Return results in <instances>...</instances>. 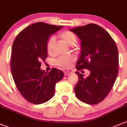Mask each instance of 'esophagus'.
I'll return each mask as SVG.
<instances>
[{
    "label": "esophagus",
    "instance_id": "34e87169",
    "mask_svg": "<svg viewBox=\"0 0 127 127\" xmlns=\"http://www.w3.org/2000/svg\"><path fill=\"white\" fill-rule=\"evenodd\" d=\"M64 75H68L69 74L71 73V72L69 71H64Z\"/></svg>",
    "mask_w": 127,
    "mask_h": 127
}]
</instances>
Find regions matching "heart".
<instances>
[{
    "instance_id": "b5f03b06",
    "label": "heart",
    "mask_w": 127,
    "mask_h": 127,
    "mask_svg": "<svg viewBox=\"0 0 127 127\" xmlns=\"http://www.w3.org/2000/svg\"><path fill=\"white\" fill-rule=\"evenodd\" d=\"M59 37L63 41L68 44L69 45L73 46L75 45L76 42V37L75 34L70 31H64L59 33ZM55 38L54 37H50L48 39L46 44L47 52L49 54H52L54 52V48L55 45ZM76 60V57L74 55L66 56L60 57L56 61L57 64L60 67L63 68H68L71 66L72 63Z\"/></svg>"
}]
</instances>
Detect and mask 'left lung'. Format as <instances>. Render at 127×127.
Instances as JSON below:
<instances>
[{
  "instance_id": "8db88e82",
  "label": "left lung",
  "mask_w": 127,
  "mask_h": 127,
  "mask_svg": "<svg viewBox=\"0 0 127 127\" xmlns=\"http://www.w3.org/2000/svg\"><path fill=\"white\" fill-rule=\"evenodd\" d=\"M81 40V53L76 62L77 70L87 69V78L76 71L78 82L75 87L76 97L89 104L104 99L113 88L118 73V51L107 31L95 24L70 29Z\"/></svg>"
}]
</instances>
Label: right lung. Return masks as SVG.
Wrapping results in <instances>:
<instances>
[{"label":"right lung","instance_id":"right-lung-1","mask_svg":"<svg viewBox=\"0 0 127 127\" xmlns=\"http://www.w3.org/2000/svg\"><path fill=\"white\" fill-rule=\"evenodd\" d=\"M45 23H35L19 33L12 44L11 73L26 100L35 104L47 102L53 97L56 84L64 76L60 69L49 73L41 70V61L47 57L46 44L49 36L63 28Z\"/></svg>","mask_w":127,"mask_h":127}]
</instances>
